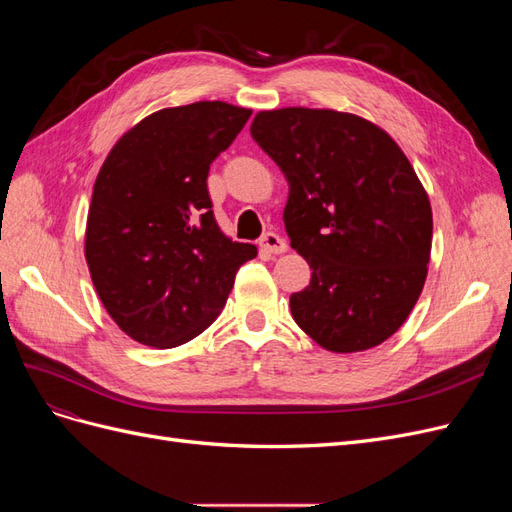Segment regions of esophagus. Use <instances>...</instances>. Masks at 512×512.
I'll use <instances>...</instances> for the list:
<instances>
[{
  "label": "esophagus",
  "instance_id": "esophagus-1",
  "mask_svg": "<svg viewBox=\"0 0 512 512\" xmlns=\"http://www.w3.org/2000/svg\"><path fill=\"white\" fill-rule=\"evenodd\" d=\"M260 247L267 254H275L277 256V254H284L288 250V243L280 235H277V232H267V235L260 239Z\"/></svg>",
  "mask_w": 512,
  "mask_h": 512
}]
</instances>
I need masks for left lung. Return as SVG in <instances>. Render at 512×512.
I'll list each match as a JSON object with an SVG mask.
<instances>
[{"instance_id":"1","label":"left lung","mask_w":512,"mask_h":512,"mask_svg":"<svg viewBox=\"0 0 512 512\" xmlns=\"http://www.w3.org/2000/svg\"><path fill=\"white\" fill-rule=\"evenodd\" d=\"M252 138L288 181L284 224L312 282L294 322L337 354L386 342L421 297L431 254L429 196L374 121L333 108L256 113Z\"/></svg>"}]
</instances>
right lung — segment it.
<instances>
[{
	"instance_id": "right-lung-1",
	"label": "right lung",
	"mask_w": 512,
	"mask_h": 512,
	"mask_svg": "<svg viewBox=\"0 0 512 512\" xmlns=\"http://www.w3.org/2000/svg\"><path fill=\"white\" fill-rule=\"evenodd\" d=\"M220 100L162 108L108 151L91 194L85 260L104 309L134 342L175 348L211 327L252 243L213 218L207 175L250 119Z\"/></svg>"
}]
</instances>
